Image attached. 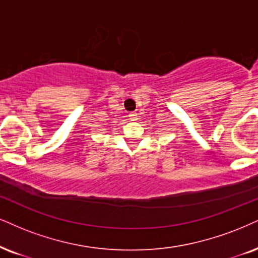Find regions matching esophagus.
<instances>
[{
  "label": "esophagus",
  "mask_w": 258,
  "mask_h": 258,
  "mask_svg": "<svg viewBox=\"0 0 258 258\" xmlns=\"http://www.w3.org/2000/svg\"><path fill=\"white\" fill-rule=\"evenodd\" d=\"M129 119H132V120L138 119V113H136V112H130L129 113Z\"/></svg>",
  "instance_id": "esophagus-1"
}]
</instances>
